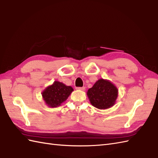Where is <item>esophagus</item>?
<instances>
[{
    "mask_svg": "<svg viewBox=\"0 0 158 158\" xmlns=\"http://www.w3.org/2000/svg\"><path fill=\"white\" fill-rule=\"evenodd\" d=\"M77 89L79 90H81V91H85V87H77Z\"/></svg>",
    "mask_w": 158,
    "mask_h": 158,
    "instance_id": "obj_1",
    "label": "esophagus"
}]
</instances>
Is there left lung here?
<instances>
[{
    "mask_svg": "<svg viewBox=\"0 0 158 158\" xmlns=\"http://www.w3.org/2000/svg\"><path fill=\"white\" fill-rule=\"evenodd\" d=\"M87 95L91 105L98 109L104 110L115 104L118 89L110 81L100 79L88 89Z\"/></svg>",
    "mask_w": 158,
    "mask_h": 158,
    "instance_id": "left-lung-1",
    "label": "left lung"
}]
</instances>
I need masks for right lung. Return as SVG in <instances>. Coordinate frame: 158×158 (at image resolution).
<instances>
[{"instance_id": "right-lung-1", "label": "right lung", "mask_w": 158, "mask_h": 158, "mask_svg": "<svg viewBox=\"0 0 158 158\" xmlns=\"http://www.w3.org/2000/svg\"><path fill=\"white\" fill-rule=\"evenodd\" d=\"M73 91L71 86H67L63 83L55 81L52 85L45 88L42 92V96L48 107L56 108L67 100Z\"/></svg>"}]
</instances>
